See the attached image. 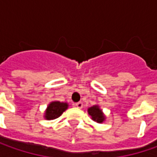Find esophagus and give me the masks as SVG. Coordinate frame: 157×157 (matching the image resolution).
Masks as SVG:
<instances>
[{
    "mask_svg": "<svg viewBox=\"0 0 157 157\" xmlns=\"http://www.w3.org/2000/svg\"><path fill=\"white\" fill-rule=\"evenodd\" d=\"M74 106L78 107V108H82L83 107V103L82 102H77L74 104Z\"/></svg>",
    "mask_w": 157,
    "mask_h": 157,
    "instance_id": "esophagus-1",
    "label": "esophagus"
}]
</instances>
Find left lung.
Returning <instances> with one entry per match:
<instances>
[{"label": "left lung", "instance_id": "left-lung-1", "mask_svg": "<svg viewBox=\"0 0 157 157\" xmlns=\"http://www.w3.org/2000/svg\"><path fill=\"white\" fill-rule=\"evenodd\" d=\"M88 113L92 116V119L97 121V122H103V121L105 120V116L103 115L102 112L99 108L98 105H94L90 108H88Z\"/></svg>", "mask_w": 157, "mask_h": 157}]
</instances>
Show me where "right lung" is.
<instances>
[{"mask_svg": "<svg viewBox=\"0 0 157 157\" xmlns=\"http://www.w3.org/2000/svg\"><path fill=\"white\" fill-rule=\"evenodd\" d=\"M68 107L67 103H62L59 101L52 102L48 105L45 112V118L47 120H55L58 118Z\"/></svg>", "mask_w": 157, "mask_h": 157, "instance_id": "right-lung-1", "label": "right lung"}]
</instances>
